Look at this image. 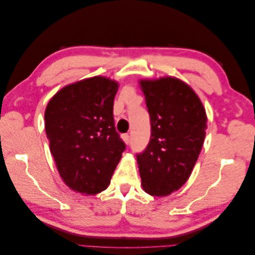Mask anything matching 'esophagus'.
Here are the masks:
<instances>
[{
  "mask_svg": "<svg viewBox=\"0 0 255 255\" xmlns=\"http://www.w3.org/2000/svg\"><path fill=\"white\" fill-rule=\"evenodd\" d=\"M122 139L125 140V142L128 144V143H129V135L128 134H123L122 136Z\"/></svg>",
  "mask_w": 255,
  "mask_h": 255,
  "instance_id": "obj_1",
  "label": "esophagus"
}]
</instances>
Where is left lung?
<instances>
[{"instance_id": "obj_1", "label": "left lung", "mask_w": 255, "mask_h": 255, "mask_svg": "<svg viewBox=\"0 0 255 255\" xmlns=\"http://www.w3.org/2000/svg\"><path fill=\"white\" fill-rule=\"evenodd\" d=\"M150 114L151 138L136 154L142 188L164 197L188 180L205 138L206 113L196 92L175 78L139 82Z\"/></svg>"}]
</instances>
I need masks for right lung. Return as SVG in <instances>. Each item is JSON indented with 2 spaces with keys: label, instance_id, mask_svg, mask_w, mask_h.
Segmentation results:
<instances>
[{
  "label": "right lung",
  "instance_id": "right-lung-1",
  "mask_svg": "<svg viewBox=\"0 0 255 255\" xmlns=\"http://www.w3.org/2000/svg\"><path fill=\"white\" fill-rule=\"evenodd\" d=\"M117 90V82L95 76L60 89L45 109L51 153L74 191L96 195L109 187L126 150L114 121Z\"/></svg>",
  "mask_w": 255,
  "mask_h": 255
}]
</instances>
